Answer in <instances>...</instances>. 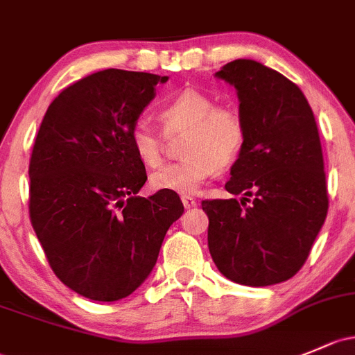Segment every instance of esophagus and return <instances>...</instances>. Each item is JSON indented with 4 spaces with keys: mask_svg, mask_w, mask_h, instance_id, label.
<instances>
[{
    "mask_svg": "<svg viewBox=\"0 0 355 355\" xmlns=\"http://www.w3.org/2000/svg\"><path fill=\"white\" fill-rule=\"evenodd\" d=\"M182 204H184L185 209H192L197 206V200L190 196H182Z\"/></svg>",
    "mask_w": 355,
    "mask_h": 355,
    "instance_id": "34e87169",
    "label": "esophagus"
}]
</instances>
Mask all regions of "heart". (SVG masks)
Returning <instances> with one entry per match:
<instances>
[{
  "label": "heart",
  "instance_id": "1",
  "mask_svg": "<svg viewBox=\"0 0 355 355\" xmlns=\"http://www.w3.org/2000/svg\"><path fill=\"white\" fill-rule=\"evenodd\" d=\"M168 136L185 132L182 162L168 163L151 173L155 190L182 196L196 193L218 168L236 159L245 144L243 114L233 103H214V98L199 88H184L171 96L159 110ZM130 144L146 166L163 162V139L148 121H137L130 130Z\"/></svg>",
  "mask_w": 355,
  "mask_h": 355
}]
</instances>
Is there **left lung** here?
<instances>
[{
  "mask_svg": "<svg viewBox=\"0 0 355 355\" xmlns=\"http://www.w3.org/2000/svg\"><path fill=\"white\" fill-rule=\"evenodd\" d=\"M216 76L236 88L246 136L226 190L236 199L202 200L216 267L243 286H272L304 266L328 211L322 143L297 85L252 59Z\"/></svg>",
  "mask_w": 355,
  "mask_h": 355,
  "instance_id": "left-lung-1",
  "label": "left lung"
}]
</instances>
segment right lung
<instances>
[{"label":"right lung","mask_w":355,"mask_h":355,"mask_svg":"<svg viewBox=\"0 0 355 355\" xmlns=\"http://www.w3.org/2000/svg\"><path fill=\"white\" fill-rule=\"evenodd\" d=\"M168 76L103 69L64 88L42 119L30 158V221L59 281L93 301H119L155 267L177 193L139 197L144 163L130 130Z\"/></svg>","instance_id":"add662e5"}]
</instances>
